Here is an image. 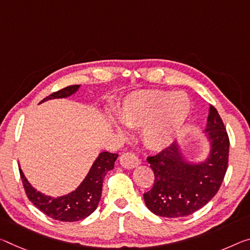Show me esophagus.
Returning a JSON list of instances; mask_svg holds the SVG:
<instances>
[{"label":"esophagus","instance_id":"1","mask_svg":"<svg viewBox=\"0 0 250 250\" xmlns=\"http://www.w3.org/2000/svg\"><path fill=\"white\" fill-rule=\"evenodd\" d=\"M120 165L124 168L132 169L137 166L140 165V159L138 158L136 153L133 152H125L121 154L120 157Z\"/></svg>","mask_w":250,"mask_h":250}]
</instances>
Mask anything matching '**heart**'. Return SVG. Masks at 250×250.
Listing matches in <instances>:
<instances>
[{
    "instance_id": "b5f03b06",
    "label": "heart",
    "mask_w": 250,
    "mask_h": 250,
    "mask_svg": "<svg viewBox=\"0 0 250 250\" xmlns=\"http://www.w3.org/2000/svg\"><path fill=\"white\" fill-rule=\"evenodd\" d=\"M190 100L182 92L146 90L132 93L118 111L128 126H142V139L151 149L168 146L180 131L190 112Z\"/></svg>"
}]
</instances>
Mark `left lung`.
Segmentation results:
<instances>
[{
  "label": "left lung",
  "instance_id": "left-lung-1",
  "mask_svg": "<svg viewBox=\"0 0 250 250\" xmlns=\"http://www.w3.org/2000/svg\"><path fill=\"white\" fill-rule=\"evenodd\" d=\"M205 132L210 142V153L204 162L189 164L177 144L146 158L154 173V184L144 193V199L154 215L167 218L191 215L218 192L228 167L229 138L212 105Z\"/></svg>",
  "mask_w": 250,
  "mask_h": 250
}]
</instances>
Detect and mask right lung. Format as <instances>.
I'll list each match as a JSON object with an SVG mask.
<instances>
[{
  "label": "right lung",
  "instance_id": "obj_1",
  "mask_svg": "<svg viewBox=\"0 0 250 250\" xmlns=\"http://www.w3.org/2000/svg\"><path fill=\"white\" fill-rule=\"evenodd\" d=\"M79 86H80L79 84L66 86L50 94L41 102L51 100V99L70 97L71 94L77 92ZM117 158V153L108 151L101 152L93 162L89 173L81 182V185L74 191L58 198L45 196L38 191L27 181L21 168H19V170L26 196L35 207L55 220L72 223V221L84 219L96 210L101 198L104 179L106 172L113 169Z\"/></svg>",
  "mask_w": 250,
  "mask_h": 250
}]
</instances>
